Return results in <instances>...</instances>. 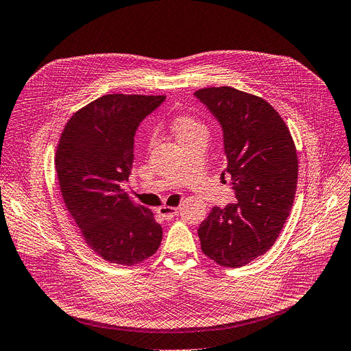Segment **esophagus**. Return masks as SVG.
Returning a JSON list of instances; mask_svg holds the SVG:
<instances>
[{
  "mask_svg": "<svg viewBox=\"0 0 351 351\" xmlns=\"http://www.w3.org/2000/svg\"><path fill=\"white\" fill-rule=\"evenodd\" d=\"M158 214L160 217H163L165 219H172L178 214V208H176V206L163 205V206H159V208H158Z\"/></svg>",
  "mask_w": 351,
  "mask_h": 351,
  "instance_id": "esophagus-1",
  "label": "esophagus"
}]
</instances>
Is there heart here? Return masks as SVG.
<instances>
[{"mask_svg": "<svg viewBox=\"0 0 351 351\" xmlns=\"http://www.w3.org/2000/svg\"><path fill=\"white\" fill-rule=\"evenodd\" d=\"M172 132L175 133L179 145L184 141H189V140H208L210 136V130L208 125H206L202 120L197 119L193 115H178L176 119L172 121L171 124ZM154 140V136L150 133L149 138H147V145L150 146Z\"/></svg>", "mask_w": 351, "mask_h": 351, "instance_id": "obj_1", "label": "heart"}]
</instances>
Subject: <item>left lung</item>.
I'll return each instance as SVG.
<instances>
[{
	"instance_id": "8db88e82",
	"label": "left lung",
	"mask_w": 351,
	"mask_h": 351,
	"mask_svg": "<svg viewBox=\"0 0 351 351\" xmlns=\"http://www.w3.org/2000/svg\"><path fill=\"white\" fill-rule=\"evenodd\" d=\"M223 127L226 173L237 204L214 206L198 236L205 256L241 267L265 254L287 223L298 184V154L288 125L267 101L231 86L195 93Z\"/></svg>"
}]
</instances>
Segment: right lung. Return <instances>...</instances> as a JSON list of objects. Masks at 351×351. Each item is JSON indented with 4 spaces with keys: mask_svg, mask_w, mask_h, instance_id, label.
<instances>
[{
    "mask_svg": "<svg viewBox=\"0 0 351 351\" xmlns=\"http://www.w3.org/2000/svg\"><path fill=\"white\" fill-rule=\"evenodd\" d=\"M165 95L108 94L77 110L55 154L62 198L88 247L104 261L134 266L158 252L162 227L121 188L133 167L140 121Z\"/></svg>",
    "mask_w": 351,
    "mask_h": 351,
    "instance_id": "1",
    "label": "right lung"
}]
</instances>
